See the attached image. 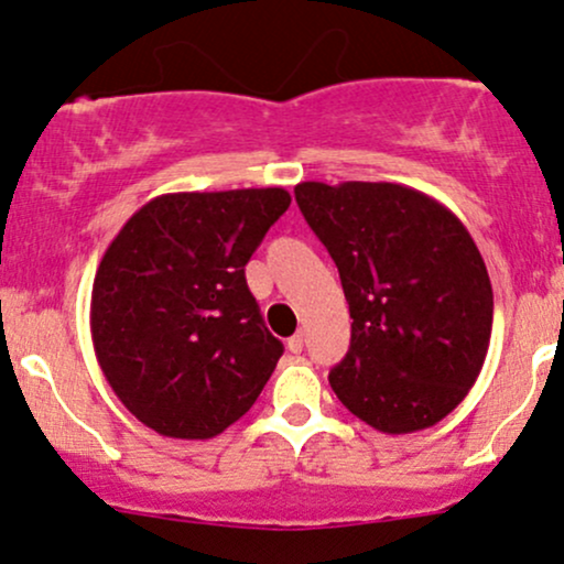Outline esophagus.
Returning <instances> with one entry per match:
<instances>
[{
  "instance_id": "obj_1",
  "label": "esophagus",
  "mask_w": 564,
  "mask_h": 564,
  "mask_svg": "<svg viewBox=\"0 0 564 564\" xmlns=\"http://www.w3.org/2000/svg\"><path fill=\"white\" fill-rule=\"evenodd\" d=\"M286 347H289V352H302V349H304V336L302 334H294V336H291V339L286 341Z\"/></svg>"
}]
</instances>
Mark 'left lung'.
<instances>
[{"instance_id":"8db88e82","label":"left lung","mask_w":564,"mask_h":564,"mask_svg":"<svg viewBox=\"0 0 564 564\" xmlns=\"http://www.w3.org/2000/svg\"><path fill=\"white\" fill-rule=\"evenodd\" d=\"M296 204L332 260L352 339L328 381L384 435L437 424L480 377L494 328L482 254L448 206L398 183H300Z\"/></svg>"}]
</instances>
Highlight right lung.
I'll return each instance as SVG.
<instances>
[{
  "mask_svg": "<svg viewBox=\"0 0 564 564\" xmlns=\"http://www.w3.org/2000/svg\"><path fill=\"white\" fill-rule=\"evenodd\" d=\"M289 204L283 187L166 193L134 212L102 254L89 307L97 364L159 435L217 437L275 371L283 345L243 268Z\"/></svg>",
  "mask_w": 564,
  "mask_h": 564,
  "instance_id": "1",
  "label": "right lung"
}]
</instances>
